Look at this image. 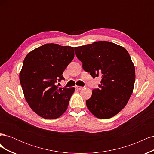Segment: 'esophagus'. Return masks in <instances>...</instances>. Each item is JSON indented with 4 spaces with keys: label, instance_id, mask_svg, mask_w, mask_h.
<instances>
[{
    "label": "esophagus",
    "instance_id": "1",
    "mask_svg": "<svg viewBox=\"0 0 154 154\" xmlns=\"http://www.w3.org/2000/svg\"><path fill=\"white\" fill-rule=\"evenodd\" d=\"M75 88H76V89H78V90H81V89H82V88H83L82 87H80V86H75Z\"/></svg>",
    "mask_w": 154,
    "mask_h": 154
}]
</instances>
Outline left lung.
I'll return each mask as SVG.
<instances>
[{
  "label": "left lung",
  "instance_id": "obj_1",
  "mask_svg": "<svg viewBox=\"0 0 154 154\" xmlns=\"http://www.w3.org/2000/svg\"><path fill=\"white\" fill-rule=\"evenodd\" d=\"M83 69L93 77H101V84L86 101L91 112L109 119L127 105L134 87L135 67L128 51L110 42L98 41L74 48Z\"/></svg>",
  "mask_w": 154,
  "mask_h": 154
}]
</instances>
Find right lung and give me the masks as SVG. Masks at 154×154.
Returning <instances> with one entry per match:
<instances>
[{
	"label": "right lung",
	"mask_w": 154,
	"mask_h": 154,
	"mask_svg": "<svg viewBox=\"0 0 154 154\" xmlns=\"http://www.w3.org/2000/svg\"><path fill=\"white\" fill-rule=\"evenodd\" d=\"M74 57V48L46 44L31 51L23 62L20 82L31 109L44 119L60 117L75 88L58 87L57 81Z\"/></svg>",
	"instance_id": "right-lung-1"
}]
</instances>
